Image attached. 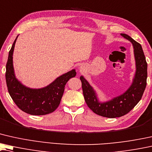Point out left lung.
Instances as JSON below:
<instances>
[{"instance_id": "left-lung-1", "label": "left lung", "mask_w": 152, "mask_h": 152, "mask_svg": "<svg viewBox=\"0 0 152 152\" xmlns=\"http://www.w3.org/2000/svg\"><path fill=\"white\" fill-rule=\"evenodd\" d=\"M121 35L131 42L134 48L136 72L129 88L124 93L111 100L100 102L93 88L83 76L80 77L83 96L88 106L93 113L107 118L120 117L132 110L141 99L147 85V64L141 45L128 35Z\"/></svg>"}]
</instances>
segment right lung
Wrapping results in <instances>:
<instances>
[{
	"instance_id": "right-lung-1",
	"label": "right lung",
	"mask_w": 152,
	"mask_h": 152,
	"mask_svg": "<svg viewBox=\"0 0 152 152\" xmlns=\"http://www.w3.org/2000/svg\"><path fill=\"white\" fill-rule=\"evenodd\" d=\"M18 36L9 52L6 64L7 86L11 97L21 110L31 115H45L54 112L60 105L67 81L76 75L75 69L58 77L47 86L30 88L23 85L15 76L13 53Z\"/></svg>"
}]
</instances>
